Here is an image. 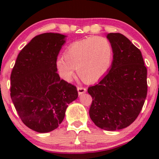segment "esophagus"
Returning a JSON list of instances; mask_svg holds the SVG:
<instances>
[{"instance_id": "obj_1", "label": "esophagus", "mask_w": 159, "mask_h": 159, "mask_svg": "<svg viewBox=\"0 0 159 159\" xmlns=\"http://www.w3.org/2000/svg\"><path fill=\"white\" fill-rule=\"evenodd\" d=\"M86 91H87V89H86V88L82 87V86H79V87H78V94H84V93L86 92Z\"/></svg>"}]
</instances>
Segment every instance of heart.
<instances>
[{
    "mask_svg": "<svg viewBox=\"0 0 159 159\" xmlns=\"http://www.w3.org/2000/svg\"><path fill=\"white\" fill-rule=\"evenodd\" d=\"M111 44L104 37H89L70 44L59 58L56 67L59 74L70 81L77 70L83 81L92 83L103 77L109 70L112 61Z\"/></svg>",
    "mask_w": 159,
    "mask_h": 159,
    "instance_id": "obj_1",
    "label": "heart"
}]
</instances>
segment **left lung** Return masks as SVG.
Wrapping results in <instances>:
<instances>
[{"instance_id":"obj_1","label":"left lung","mask_w":159,"mask_h":159,"mask_svg":"<svg viewBox=\"0 0 159 159\" xmlns=\"http://www.w3.org/2000/svg\"><path fill=\"white\" fill-rule=\"evenodd\" d=\"M113 49L111 68L88 92L89 115L100 129L115 131L129 126L142 109L148 91L147 68L142 52L119 33L107 35Z\"/></svg>"}]
</instances>
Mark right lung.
Returning <instances> with one entry per match:
<instances>
[{
  "label": "right lung",
  "mask_w": 159,
  "mask_h": 159,
  "mask_svg": "<svg viewBox=\"0 0 159 159\" xmlns=\"http://www.w3.org/2000/svg\"><path fill=\"white\" fill-rule=\"evenodd\" d=\"M65 38L57 33L35 36L20 51L11 71V100L24 124L37 132L57 129L78 96L77 88L57 73Z\"/></svg>",
  "instance_id": "add662e5"
}]
</instances>
